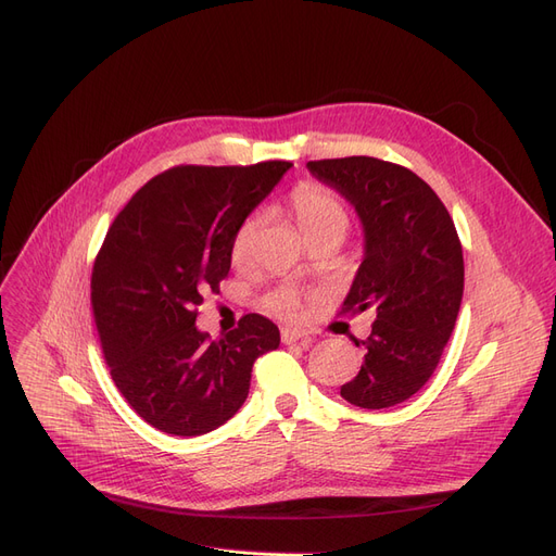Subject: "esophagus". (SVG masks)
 Segmentation results:
<instances>
[{
  "mask_svg": "<svg viewBox=\"0 0 556 556\" xmlns=\"http://www.w3.org/2000/svg\"><path fill=\"white\" fill-rule=\"evenodd\" d=\"M280 336H282V343H296V341L311 343V341H313L311 336H308V331H304V329H292V327H285Z\"/></svg>",
  "mask_w": 556,
  "mask_h": 556,
  "instance_id": "1",
  "label": "esophagus"
}]
</instances>
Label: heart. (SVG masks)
Listing matches in <instances>:
<instances>
[{"label": "heart", "mask_w": 556, "mask_h": 556, "mask_svg": "<svg viewBox=\"0 0 556 556\" xmlns=\"http://www.w3.org/2000/svg\"><path fill=\"white\" fill-rule=\"evenodd\" d=\"M292 213L296 217L299 229L304 231L308 241L325 239V237H345L350 229V213L343 201L333 192L317 188V185H306L299 188L292 197ZM262 225V215L255 213L245 217L241 227L233 233L231 241V260L243 264L250 257L252 243ZM268 308L285 317H294L299 313V299L294 292H276L268 299Z\"/></svg>", "instance_id": "heart-1"}]
</instances>
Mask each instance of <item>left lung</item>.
Listing matches in <instances>:
<instances>
[{
    "mask_svg": "<svg viewBox=\"0 0 556 556\" xmlns=\"http://www.w3.org/2000/svg\"><path fill=\"white\" fill-rule=\"evenodd\" d=\"M355 208L364 260L343 311H374L359 374L341 387L352 406H396L425 387L450 341L464 294L462 243L443 201L406 166L376 157L308 162Z\"/></svg>",
    "mask_w": 556,
    "mask_h": 556,
    "instance_id": "8db88e82",
    "label": "left lung"
}]
</instances>
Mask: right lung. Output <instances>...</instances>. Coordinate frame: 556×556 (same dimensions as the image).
<instances>
[{
  "instance_id": "obj_1",
  "label": "right lung",
  "mask_w": 556,
  "mask_h": 556,
  "mask_svg": "<svg viewBox=\"0 0 556 556\" xmlns=\"http://www.w3.org/2000/svg\"><path fill=\"white\" fill-rule=\"evenodd\" d=\"M290 166H176L113 220L92 268L94 323L115 387L150 427L201 435L225 425L248 399L252 364L280 345L257 313L220 341L194 323L229 274L233 233Z\"/></svg>"
}]
</instances>
